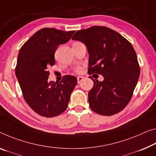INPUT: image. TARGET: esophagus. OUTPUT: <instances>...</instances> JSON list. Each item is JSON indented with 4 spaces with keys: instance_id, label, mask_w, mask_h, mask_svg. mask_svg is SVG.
<instances>
[{
    "instance_id": "1",
    "label": "esophagus",
    "mask_w": 156,
    "mask_h": 156,
    "mask_svg": "<svg viewBox=\"0 0 156 156\" xmlns=\"http://www.w3.org/2000/svg\"><path fill=\"white\" fill-rule=\"evenodd\" d=\"M83 79H84V77H83V76H78V77H77V83H80L81 81H83Z\"/></svg>"
}]
</instances>
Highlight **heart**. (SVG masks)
Masks as SVG:
<instances>
[{
	"label": "heart",
	"mask_w": 156,
	"mask_h": 156,
	"mask_svg": "<svg viewBox=\"0 0 156 156\" xmlns=\"http://www.w3.org/2000/svg\"><path fill=\"white\" fill-rule=\"evenodd\" d=\"M81 70V69L80 68H79V69H77V70H76V72H77V73H80Z\"/></svg>",
	"instance_id": "obj_1"
}]
</instances>
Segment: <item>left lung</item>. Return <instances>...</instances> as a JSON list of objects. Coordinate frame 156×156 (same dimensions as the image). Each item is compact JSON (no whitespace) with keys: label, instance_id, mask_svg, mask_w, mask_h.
<instances>
[{"label":"left lung","instance_id":"left-lung-1","mask_svg":"<svg viewBox=\"0 0 156 156\" xmlns=\"http://www.w3.org/2000/svg\"><path fill=\"white\" fill-rule=\"evenodd\" d=\"M73 40L87 48L89 75H102L93 81L88 92L89 106L96 113L111 116L122 111L130 102L140 74L135 49L125 37L105 26L76 31Z\"/></svg>","mask_w":156,"mask_h":156}]
</instances>
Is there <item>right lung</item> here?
Here are the masks:
<instances>
[{
  "label": "right lung",
  "instance_id": "obj_1",
  "mask_svg": "<svg viewBox=\"0 0 156 156\" xmlns=\"http://www.w3.org/2000/svg\"><path fill=\"white\" fill-rule=\"evenodd\" d=\"M75 30L65 32L53 28L39 30L20 50L15 75L23 98L40 116L54 117L67 109L70 95L77 84L75 76L49 81L48 67L55 64L54 54L60 44L68 42Z\"/></svg>",
  "mask_w": 156,
  "mask_h": 156
}]
</instances>
